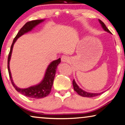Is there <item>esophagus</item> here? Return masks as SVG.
I'll list each match as a JSON object with an SVG mask.
<instances>
[{
	"mask_svg": "<svg viewBox=\"0 0 125 125\" xmlns=\"http://www.w3.org/2000/svg\"><path fill=\"white\" fill-rule=\"evenodd\" d=\"M70 60V57L67 55H63L61 57V61H62V62H69V61Z\"/></svg>",
	"mask_w": 125,
	"mask_h": 125,
	"instance_id": "34e87169",
	"label": "esophagus"
}]
</instances>
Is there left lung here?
Here are the masks:
<instances>
[{"label": "left lung", "instance_id": "1", "mask_svg": "<svg viewBox=\"0 0 125 125\" xmlns=\"http://www.w3.org/2000/svg\"><path fill=\"white\" fill-rule=\"evenodd\" d=\"M98 21H99V22L100 25H101L102 27L103 28L104 30L106 31V32H108L109 33H111V34H112V33L110 32V31H109V30L107 29V27H106L105 24H104L103 22L101 21V20H98ZM72 83H73V86L74 90L75 91V92L77 93L78 94L80 95H81V96H83V97H87V98L94 97V96L99 95L102 94V93H103L104 92H103L99 93H94L87 92H86V91L83 90V89H81L80 87L78 86L77 84L76 83L75 80H74V79L73 80V82H72Z\"/></svg>", "mask_w": 125, "mask_h": 125}]
</instances>
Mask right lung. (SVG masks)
<instances>
[{
  "instance_id": "1",
  "label": "right lung",
  "mask_w": 125,
  "mask_h": 125,
  "mask_svg": "<svg viewBox=\"0 0 125 125\" xmlns=\"http://www.w3.org/2000/svg\"><path fill=\"white\" fill-rule=\"evenodd\" d=\"M44 19L37 20L28 22L21 28V30L19 31V32L17 34L16 36L15 37L13 41L8 58V70L9 77H10L11 83H12L13 86L15 89L18 92L21 93L23 95L27 96V97L31 98H42L48 96L50 94V93L51 92L52 87L53 86V81L54 79L57 66L61 63V58H59V59H57V60L53 61V62H52L48 65V67L45 71V72L43 79H42L40 83L35 85H33V86L27 87V88L24 89L20 88V87L17 86L14 84L12 77V74H11L10 67H9V62H10L11 55H12L13 48L14 44L16 42L17 40L20 37H21L22 35L32 31L39 24L44 22Z\"/></svg>"
}]
</instances>
